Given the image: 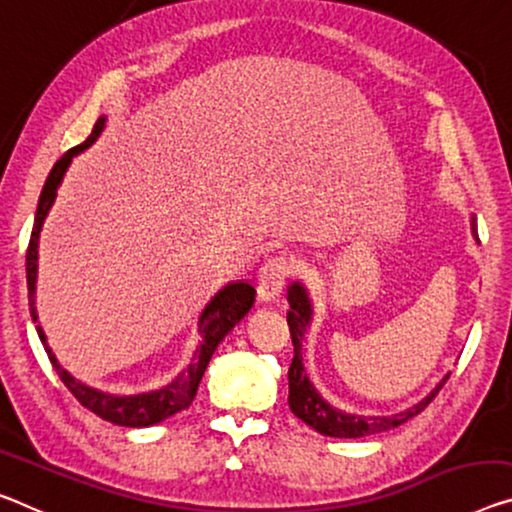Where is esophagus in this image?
Instances as JSON below:
<instances>
[{
    "instance_id": "obj_1",
    "label": "esophagus",
    "mask_w": 512,
    "mask_h": 512,
    "mask_svg": "<svg viewBox=\"0 0 512 512\" xmlns=\"http://www.w3.org/2000/svg\"><path fill=\"white\" fill-rule=\"evenodd\" d=\"M290 277V261L286 256H272L263 263L261 272H258V297L265 302L279 300L286 286V279Z\"/></svg>"
}]
</instances>
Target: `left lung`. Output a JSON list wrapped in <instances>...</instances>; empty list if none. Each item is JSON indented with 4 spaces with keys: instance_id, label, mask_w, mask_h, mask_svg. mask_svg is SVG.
<instances>
[{
    "instance_id": "8db88e82",
    "label": "left lung",
    "mask_w": 512,
    "mask_h": 512,
    "mask_svg": "<svg viewBox=\"0 0 512 512\" xmlns=\"http://www.w3.org/2000/svg\"><path fill=\"white\" fill-rule=\"evenodd\" d=\"M471 233H474V238L478 240L476 217H471ZM288 302H290L288 327H290V336H293V348H295L293 364H290V368H288V389H290L288 405L297 419H302L306 426L318 430L320 435L352 439V437H368V435H375V432L391 430L426 410V407L430 405V400L435 398L439 389L444 387L448 375L428 393L426 398L421 400V403L412 405L410 410L391 414V416H359V414H348V412L336 410V407L329 405L327 400H322V396L304 373L302 338H304L306 327H309L313 311H311L309 295H306V290L300 281L290 283Z\"/></svg>"
}]
</instances>
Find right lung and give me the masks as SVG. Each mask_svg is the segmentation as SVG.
<instances>
[{
	"label": "right lung",
	"mask_w": 512,
	"mask_h": 512,
	"mask_svg": "<svg viewBox=\"0 0 512 512\" xmlns=\"http://www.w3.org/2000/svg\"><path fill=\"white\" fill-rule=\"evenodd\" d=\"M105 128V116L96 121L93 125L91 135L86 137L84 144L70 148L68 153H64L54 164L50 176H47L41 199H38V208H36V219H34V229H31V238H29V247H27V290H29V311L34 322L38 320L36 316V306H34V290H36V261H38V235H41V226L47 217V210L52 208L54 196H57V187L61 185V178H64L68 164L73 162V157L77 153H82L84 148H89L93 141L98 139V135ZM256 290L251 283L247 281H235L229 283L224 290L212 297L210 304L203 309L201 318H199V332H201V343L194 352L192 364L180 373L174 382L167 384V387L157 389V391H148V393H139V396H114V393H105L98 389L86 387V384L77 382L73 375H70L66 368H61L57 357L52 355L50 345L45 341V334L41 325H36V332L41 336L43 348L50 357L54 371L61 377V382L66 384L68 391L80 400V403L86 407V410L98 414L100 419H105L109 423H116V426H125V428H146V426H155L169 416L178 414L180 410H187L192 405V400L196 396V389H199V382L203 373H206L208 361L212 357V352L217 350V345L224 341V336L231 332V329L238 325V322L247 316V311L254 304Z\"/></svg>",
	"instance_id": "obj_1"
}]
</instances>
